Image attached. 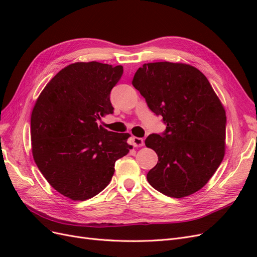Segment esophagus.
<instances>
[{"mask_svg": "<svg viewBox=\"0 0 257 257\" xmlns=\"http://www.w3.org/2000/svg\"><path fill=\"white\" fill-rule=\"evenodd\" d=\"M131 144L133 145L134 147H143L145 145V142L143 138L139 137H132L131 138Z\"/></svg>", "mask_w": 257, "mask_h": 257, "instance_id": "obj_1", "label": "esophagus"}]
</instances>
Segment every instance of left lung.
Listing matches in <instances>:
<instances>
[{
  "label": "left lung",
  "instance_id": "left-lung-1",
  "mask_svg": "<svg viewBox=\"0 0 257 257\" xmlns=\"http://www.w3.org/2000/svg\"><path fill=\"white\" fill-rule=\"evenodd\" d=\"M132 83L166 124L145 142L159 157L148 182L175 198L199 191L225 154L226 114L211 84L196 67L172 62L144 64Z\"/></svg>",
  "mask_w": 257,
  "mask_h": 257
}]
</instances>
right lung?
<instances>
[{"label": "right lung", "instance_id": "1", "mask_svg": "<svg viewBox=\"0 0 257 257\" xmlns=\"http://www.w3.org/2000/svg\"><path fill=\"white\" fill-rule=\"evenodd\" d=\"M121 65L77 62L47 83L31 115L33 159L52 188L73 200L97 195L109 184L115 161L132 149L128 133L97 125L113 112L110 92Z\"/></svg>", "mask_w": 257, "mask_h": 257}]
</instances>
